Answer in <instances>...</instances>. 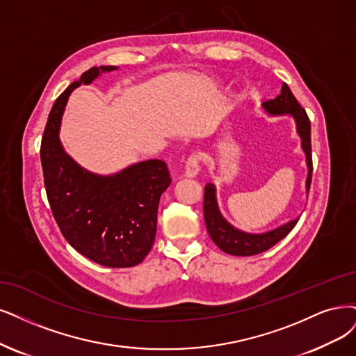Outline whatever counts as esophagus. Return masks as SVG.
I'll use <instances>...</instances> for the list:
<instances>
[{
  "mask_svg": "<svg viewBox=\"0 0 356 356\" xmlns=\"http://www.w3.org/2000/svg\"><path fill=\"white\" fill-rule=\"evenodd\" d=\"M198 173H200V155L191 154L186 160L185 175L188 177H195V176H198Z\"/></svg>",
  "mask_w": 356,
  "mask_h": 356,
  "instance_id": "1",
  "label": "esophagus"
}]
</instances>
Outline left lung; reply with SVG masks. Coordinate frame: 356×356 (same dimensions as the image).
I'll return each instance as SVG.
<instances>
[{"label":"left lung","mask_w":356,"mask_h":356,"mask_svg":"<svg viewBox=\"0 0 356 356\" xmlns=\"http://www.w3.org/2000/svg\"><path fill=\"white\" fill-rule=\"evenodd\" d=\"M262 108H264L271 115H283L289 114L295 118L296 131L300 136V147L302 151L305 152L307 156V167H308V177H307V193L311 186V177H312V155H311V122L305 113V110L300 107V104L292 94L291 88L283 83L280 94L274 99L262 102ZM204 217H205V226L208 230L209 238L213 242L230 255L238 257H251L267 251L271 246H274L279 241L291 233V230L296 226L299 220H291L284 222L283 226L273 229L266 233H246L239 229L233 227L230 222L221 216L217 198H216V186L213 183H207L205 193H204Z\"/></svg>","instance_id":"1"}]
</instances>
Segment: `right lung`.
<instances>
[{"label": "right lung", "mask_w": 356, "mask_h": 356, "mask_svg": "<svg viewBox=\"0 0 356 356\" xmlns=\"http://www.w3.org/2000/svg\"><path fill=\"white\" fill-rule=\"evenodd\" d=\"M115 69L92 67L57 98L44 130L41 163L48 202L64 239L97 264L126 268L142 262L154 245L158 204L171 183L167 164L147 160L99 176L65 154L58 138L72 90Z\"/></svg>", "instance_id": "right-lung-1"}]
</instances>
